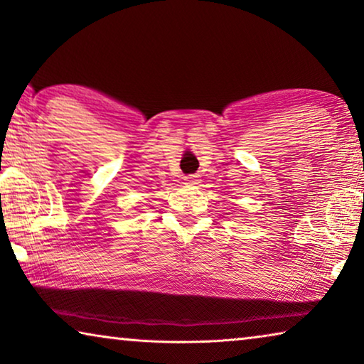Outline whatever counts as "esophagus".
<instances>
[{
	"mask_svg": "<svg viewBox=\"0 0 364 364\" xmlns=\"http://www.w3.org/2000/svg\"><path fill=\"white\" fill-rule=\"evenodd\" d=\"M184 181H186V184H198L199 175H189V176L184 178Z\"/></svg>",
	"mask_w": 364,
	"mask_h": 364,
	"instance_id": "esophagus-1",
	"label": "esophagus"
}]
</instances>
